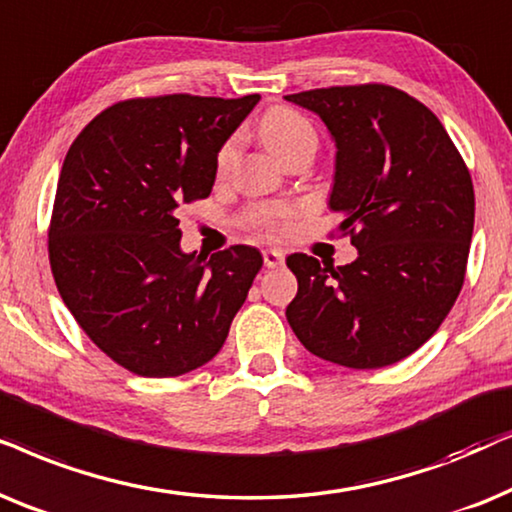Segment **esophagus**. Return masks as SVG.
<instances>
[{"label":"esophagus","mask_w":512,"mask_h":512,"mask_svg":"<svg viewBox=\"0 0 512 512\" xmlns=\"http://www.w3.org/2000/svg\"><path fill=\"white\" fill-rule=\"evenodd\" d=\"M262 257H264V264H267L269 269H276V267H281L283 264V260H285V255L281 250H264L262 252Z\"/></svg>","instance_id":"obj_1"}]
</instances>
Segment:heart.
<instances>
[{"label":"heart","instance_id":"obj_1","mask_svg":"<svg viewBox=\"0 0 512 512\" xmlns=\"http://www.w3.org/2000/svg\"><path fill=\"white\" fill-rule=\"evenodd\" d=\"M260 133L264 145L269 147V152L276 156L278 161H285L299 149H316L318 145V133L309 119L302 112L292 107H271L262 117ZM231 156H234V140L224 142L217 152V170L224 173L229 168ZM295 215L292 208H278V206H264L252 210L248 217V224L255 231L262 234H276L288 224L290 217Z\"/></svg>","mask_w":512,"mask_h":512}]
</instances>
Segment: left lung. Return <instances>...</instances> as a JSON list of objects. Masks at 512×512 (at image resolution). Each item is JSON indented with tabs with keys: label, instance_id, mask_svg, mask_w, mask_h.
<instances>
[{
	"label": "left lung",
	"instance_id": "obj_1",
	"mask_svg": "<svg viewBox=\"0 0 512 512\" xmlns=\"http://www.w3.org/2000/svg\"><path fill=\"white\" fill-rule=\"evenodd\" d=\"M325 121L337 145L330 208L358 260L295 252L297 297L285 309L313 356L353 370L398 363L435 335L466 278L473 180L445 126L386 84L285 95Z\"/></svg>",
	"mask_w": 512,
	"mask_h": 512
}]
</instances>
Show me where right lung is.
<instances>
[{"label": "right lung", "instance_id": "add662e5", "mask_svg": "<svg viewBox=\"0 0 512 512\" xmlns=\"http://www.w3.org/2000/svg\"><path fill=\"white\" fill-rule=\"evenodd\" d=\"M260 95L131 98L72 142L53 201L49 262L88 339L140 377H180L217 356L262 255L180 250L177 210L208 199L217 152Z\"/></svg>", "mask_w": 512, "mask_h": 512}]
</instances>
